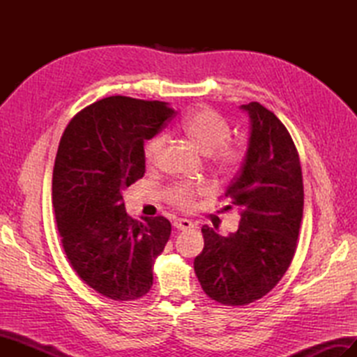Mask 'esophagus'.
I'll return each instance as SVG.
<instances>
[{
  "instance_id": "obj_1",
  "label": "esophagus",
  "mask_w": 357,
  "mask_h": 357,
  "mask_svg": "<svg viewBox=\"0 0 357 357\" xmlns=\"http://www.w3.org/2000/svg\"><path fill=\"white\" fill-rule=\"evenodd\" d=\"M172 225H174V228L178 231H188L193 228V223L188 219H176Z\"/></svg>"
}]
</instances>
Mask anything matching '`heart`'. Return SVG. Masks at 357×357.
I'll list each match as a JSON object with an SVG mask.
<instances>
[{"mask_svg": "<svg viewBox=\"0 0 357 357\" xmlns=\"http://www.w3.org/2000/svg\"><path fill=\"white\" fill-rule=\"evenodd\" d=\"M181 131L202 153L208 155L213 167L222 174L231 176L241 168L245 160V146L235 139H229L231 126L219 113L202 107L190 112L181 121ZM167 135L158 134L150 138L144 147V160L149 167H155L164 152ZM210 192V186L204 183L178 181L168 189V201L181 211L195 208L197 199Z\"/></svg>", "mask_w": 357, "mask_h": 357, "instance_id": "heart-1", "label": "heart"}]
</instances>
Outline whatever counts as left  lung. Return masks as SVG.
Instances as JSON below:
<instances>
[{
	"label": "left lung",
	"instance_id": "obj_1",
	"mask_svg": "<svg viewBox=\"0 0 357 357\" xmlns=\"http://www.w3.org/2000/svg\"><path fill=\"white\" fill-rule=\"evenodd\" d=\"M252 131L245 160L225 198L240 210L238 231L226 236L202 226L204 250L193 268L205 295L241 307L282 280L296 252L304 211L298 150L287 128L259 102L241 105Z\"/></svg>",
	"mask_w": 357,
	"mask_h": 357
}]
</instances>
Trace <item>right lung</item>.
<instances>
[{
    "label": "right lung",
    "instance_id": "add662e5",
    "mask_svg": "<svg viewBox=\"0 0 357 357\" xmlns=\"http://www.w3.org/2000/svg\"><path fill=\"white\" fill-rule=\"evenodd\" d=\"M174 116L165 102L116 95L84 107L61 137L52 180L61 243L77 275L109 299L143 298L169 240V220L129 218L122 192L144 176L146 139Z\"/></svg>",
    "mask_w": 357,
    "mask_h": 357
}]
</instances>
